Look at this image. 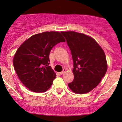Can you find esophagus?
Listing matches in <instances>:
<instances>
[{
  "instance_id": "esophagus-1",
  "label": "esophagus",
  "mask_w": 122,
  "mask_h": 122,
  "mask_svg": "<svg viewBox=\"0 0 122 122\" xmlns=\"http://www.w3.org/2000/svg\"><path fill=\"white\" fill-rule=\"evenodd\" d=\"M66 69H65V68H63V71H62V72H60V74H63V73H65V72H66Z\"/></svg>"
}]
</instances>
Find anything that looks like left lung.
<instances>
[{
  "label": "left lung",
  "instance_id": "8db88e82",
  "mask_svg": "<svg viewBox=\"0 0 122 122\" xmlns=\"http://www.w3.org/2000/svg\"><path fill=\"white\" fill-rule=\"evenodd\" d=\"M71 52L74 80L70 89L77 94L88 93L95 88L105 75L107 62L101 46L90 36L73 31L62 32Z\"/></svg>",
  "mask_w": 122,
  "mask_h": 122
}]
</instances>
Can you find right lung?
<instances>
[{
  "label": "right lung",
  "mask_w": 122,
  "mask_h": 122,
  "mask_svg": "<svg viewBox=\"0 0 122 122\" xmlns=\"http://www.w3.org/2000/svg\"><path fill=\"white\" fill-rule=\"evenodd\" d=\"M62 33L46 32L25 41L14 56L13 66L21 82L37 93L50 88L56 74L49 65V54L54 46L65 42Z\"/></svg>",
  "instance_id": "right-lung-1"
}]
</instances>
